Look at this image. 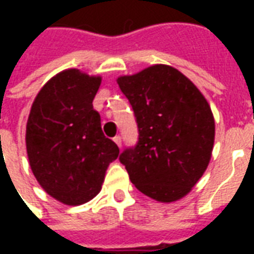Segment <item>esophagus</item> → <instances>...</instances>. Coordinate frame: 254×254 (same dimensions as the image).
Here are the masks:
<instances>
[{"label": "esophagus", "instance_id": "esophagus-1", "mask_svg": "<svg viewBox=\"0 0 254 254\" xmlns=\"http://www.w3.org/2000/svg\"><path fill=\"white\" fill-rule=\"evenodd\" d=\"M114 143H116L117 145H118V147H120V148H121V145H122L121 136H116V137H114Z\"/></svg>", "mask_w": 254, "mask_h": 254}]
</instances>
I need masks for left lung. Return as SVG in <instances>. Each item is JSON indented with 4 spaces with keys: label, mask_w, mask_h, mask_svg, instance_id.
I'll list each match as a JSON object with an SVG mask.
<instances>
[{
    "label": "left lung",
    "mask_w": 254,
    "mask_h": 254,
    "mask_svg": "<svg viewBox=\"0 0 254 254\" xmlns=\"http://www.w3.org/2000/svg\"><path fill=\"white\" fill-rule=\"evenodd\" d=\"M130 102L138 143L120 155L129 178L160 202L185 197L207 170L215 120L207 99L178 69L163 64L117 78Z\"/></svg>",
    "instance_id": "1"
}]
</instances>
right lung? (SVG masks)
I'll return each mask as SVG.
<instances>
[{
    "label": "right lung",
    "instance_id": "1",
    "mask_svg": "<svg viewBox=\"0 0 254 254\" xmlns=\"http://www.w3.org/2000/svg\"><path fill=\"white\" fill-rule=\"evenodd\" d=\"M100 83V76L66 69L42 87L31 106L25 129L31 170L47 194L66 205L92 200L120 154L92 106Z\"/></svg>",
    "mask_w": 254,
    "mask_h": 254
}]
</instances>
